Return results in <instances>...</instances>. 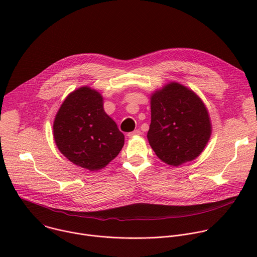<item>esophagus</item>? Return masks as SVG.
<instances>
[{"label": "esophagus", "mask_w": 257, "mask_h": 257, "mask_svg": "<svg viewBox=\"0 0 257 257\" xmlns=\"http://www.w3.org/2000/svg\"><path fill=\"white\" fill-rule=\"evenodd\" d=\"M140 130H134L133 132H130V133H128V137L129 138H133V137H135V136H138V135H140Z\"/></svg>", "instance_id": "obj_1"}]
</instances>
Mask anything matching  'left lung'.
I'll list each match as a JSON object with an SVG mask.
<instances>
[{"instance_id":"1","label":"left lung","mask_w":257,"mask_h":257,"mask_svg":"<svg viewBox=\"0 0 257 257\" xmlns=\"http://www.w3.org/2000/svg\"><path fill=\"white\" fill-rule=\"evenodd\" d=\"M151 112L148 139L161 161L178 167L200 156L211 135V122L192 89L169 82L152 93Z\"/></svg>"}]
</instances>
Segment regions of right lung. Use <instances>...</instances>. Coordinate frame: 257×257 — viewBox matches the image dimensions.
<instances>
[{
    "label": "right lung",
    "mask_w": 257,
    "mask_h": 257,
    "mask_svg": "<svg viewBox=\"0 0 257 257\" xmlns=\"http://www.w3.org/2000/svg\"><path fill=\"white\" fill-rule=\"evenodd\" d=\"M58 150L71 163L97 171L112 162L124 146V134L103 109V97L90 86L67 95L53 124Z\"/></svg>",
    "instance_id": "obj_1"
}]
</instances>
